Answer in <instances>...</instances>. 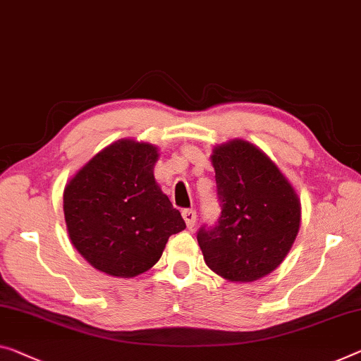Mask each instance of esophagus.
<instances>
[{
    "instance_id": "34e87169",
    "label": "esophagus",
    "mask_w": 361,
    "mask_h": 361,
    "mask_svg": "<svg viewBox=\"0 0 361 361\" xmlns=\"http://www.w3.org/2000/svg\"><path fill=\"white\" fill-rule=\"evenodd\" d=\"M182 218H184L188 229H193V227H195V223H197L195 209H184V212H182Z\"/></svg>"
}]
</instances>
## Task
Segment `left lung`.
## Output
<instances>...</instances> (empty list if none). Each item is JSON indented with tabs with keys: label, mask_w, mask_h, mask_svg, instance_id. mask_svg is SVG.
I'll return each mask as SVG.
<instances>
[{
	"label": "left lung",
	"mask_w": 361,
	"mask_h": 361,
	"mask_svg": "<svg viewBox=\"0 0 361 361\" xmlns=\"http://www.w3.org/2000/svg\"><path fill=\"white\" fill-rule=\"evenodd\" d=\"M212 163L221 214L200 227L204 263L232 282L273 273L300 229V200L262 149L240 138L213 149Z\"/></svg>",
	"instance_id": "1"
}]
</instances>
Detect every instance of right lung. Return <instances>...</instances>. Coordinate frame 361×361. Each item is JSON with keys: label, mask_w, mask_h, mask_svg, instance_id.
Wrapping results in <instances>:
<instances>
[{"label": "right lung", "mask_w": 361, "mask_h": 361, "mask_svg": "<svg viewBox=\"0 0 361 361\" xmlns=\"http://www.w3.org/2000/svg\"><path fill=\"white\" fill-rule=\"evenodd\" d=\"M158 148L123 138L102 149L64 188L72 245L93 268L116 277L145 273L168 238L185 229L153 176Z\"/></svg>", "instance_id": "add662e5"}]
</instances>
